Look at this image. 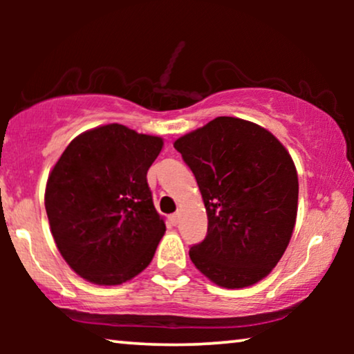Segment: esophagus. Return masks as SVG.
I'll list each match as a JSON object with an SVG mask.
<instances>
[{
  "instance_id": "obj_1",
  "label": "esophagus",
  "mask_w": 354,
  "mask_h": 354,
  "mask_svg": "<svg viewBox=\"0 0 354 354\" xmlns=\"http://www.w3.org/2000/svg\"><path fill=\"white\" fill-rule=\"evenodd\" d=\"M169 224L177 225V224H178V214H172V216H169Z\"/></svg>"
}]
</instances>
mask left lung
<instances>
[{
	"label": "left lung",
	"mask_w": 354,
	"mask_h": 354,
	"mask_svg": "<svg viewBox=\"0 0 354 354\" xmlns=\"http://www.w3.org/2000/svg\"><path fill=\"white\" fill-rule=\"evenodd\" d=\"M174 148L195 174L207 234L190 248L203 275L224 288L263 280L282 258L298 211V174L269 130L216 118L177 138Z\"/></svg>",
	"instance_id": "left-lung-1"
}]
</instances>
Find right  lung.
Listing matches in <instances>:
<instances>
[{
	"instance_id": "obj_1",
	"label": "right lung",
	"mask_w": 354,
	"mask_h": 354,
	"mask_svg": "<svg viewBox=\"0 0 354 354\" xmlns=\"http://www.w3.org/2000/svg\"><path fill=\"white\" fill-rule=\"evenodd\" d=\"M162 138L108 124L67 145L48 176L51 234L71 269L96 285H120L151 263L166 232L147 172Z\"/></svg>"
}]
</instances>
